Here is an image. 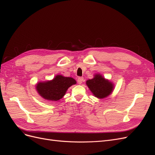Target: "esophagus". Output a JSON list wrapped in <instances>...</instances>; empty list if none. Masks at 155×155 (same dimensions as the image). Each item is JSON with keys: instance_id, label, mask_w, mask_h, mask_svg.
Instances as JSON below:
<instances>
[{"instance_id": "34e87169", "label": "esophagus", "mask_w": 155, "mask_h": 155, "mask_svg": "<svg viewBox=\"0 0 155 155\" xmlns=\"http://www.w3.org/2000/svg\"><path fill=\"white\" fill-rule=\"evenodd\" d=\"M84 81V78L83 77H78L77 79V82L79 84H81Z\"/></svg>"}]
</instances>
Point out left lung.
Segmentation results:
<instances>
[{"instance_id": "obj_1", "label": "left lung", "mask_w": 155, "mask_h": 155, "mask_svg": "<svg viewBox=\"0 0 155 155\" xmlns=\"http://www.w3.org/2000/svg\"><path fill=\"white\" fill-rule=\"evenodd\" d=\"M86 84L94 95L99 99L108 97L114 90V84L100 74H95L94 78L87 81Z\"/></svg>"}]
</instances>
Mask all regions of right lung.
I'll use <instances>...</instances> for the list:
<instances>
[{
  "label": "right lung",
  "instance_id": "obj_1",
  "mask_svg": "<svg viewBox=\"0 0 155 155\" xmlns=\"http://www.w3.org/2000/svg\"><path fill=\"white\" fill-rule=\"evenodd\" d=\"M77 83L71 77L56 75L52 81L38 82L36 90L43 99L51 101H57L65 95L68 88Z\"/></svg>",
  "mask_w": 155,
  "mask_h": 155
}]
</instances>
